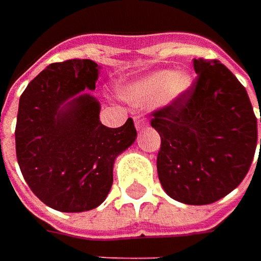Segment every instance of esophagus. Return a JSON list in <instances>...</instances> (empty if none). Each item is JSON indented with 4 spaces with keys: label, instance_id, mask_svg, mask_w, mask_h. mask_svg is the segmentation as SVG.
<instances>
[{
    "label": "esophagus",
    "instance_id": "1",
    "mask_svg": "<svg viewBox=\"0 0 261 261\" xmlns=\"http://www.w3.org/2000/svg\"><path fill=\"white\" fill-rule=\"evenodd\" d=\"M146 125H148V123H146V119L144 117V116H136V117H135V126L138 127V129H144Z\"/></svg>",
    "mask_w": 261,
    "mask_h": 261
}]
</instances>
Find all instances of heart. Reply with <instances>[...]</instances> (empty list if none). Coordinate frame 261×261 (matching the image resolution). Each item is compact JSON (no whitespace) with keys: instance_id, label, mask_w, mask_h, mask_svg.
<instances>
[{"instance_id":"1","label":"heart","mask_w":261,"mask_h":261,"mask_svg":"<svg viewBox=\"0 0 261 261\" xmlns=\"http://www.w3.org/2000/svg\"><path fill=\"white\" fill-rule=\"evenodd\" d=\"M190 87V78L173 71H156L129 84L123 90V97L138 106L170 103Z\"/></svg>"}]
</instances>
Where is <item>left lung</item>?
Masks as SVG:
<instances>
[{"label":"left lung","mask_w":261,"mask_h":261,"mask_svg":"<svg viewBox=\"0 0 261 261\" xmlns=\"http://www.w3.org/2000/svg\"><path fill=\"white\" fill-rule=\"evenodd\" d=\"M193 66V84L152 112L151 126L161 138L156 170L167 195L186 205H209L248 173L257 119L246 88L224 64L199 58Z\"/></svg>","instance_id":"1"}]
</instances>
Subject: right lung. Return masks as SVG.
Returning <instances> with one entry per match:
<instances>
[{"mask_svg": "<svg viewBox=\"0 0 261 261\" xmlns=\"http://www.w3.org/2000/svg\"><path fill=\"white\" fill-rule=\"evenodd\" d=\"M100 66L69 59L46 66L18 103L15 154L25 183L45 205L61 212L91 211L113 185L116 156L134 144L129 117L120 127L100 122L94 90Z\"/></svg>", "mask_w": 261, "mask_h": 261, "instance_id": "add662e5", "label": "right lung"}]
</instances>
